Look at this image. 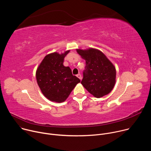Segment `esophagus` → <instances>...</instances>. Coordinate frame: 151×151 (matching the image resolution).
<instances>
[{"mask_svg": "<svg viewBox=\"0 0 151 151\" xmlns=\"http://www.w3.org/2000/svg\"><path fill=\"white\" fill-rule=\"evenodd\" d=\"M76 76H77L78 78H79V79H80V80H81V79H82V76H81V74H78V75H76Z\"/></svg>", "mask_w": 151, "mask_h": 151, "instance_id": "1", "label": "esophagus"}]
</instances>
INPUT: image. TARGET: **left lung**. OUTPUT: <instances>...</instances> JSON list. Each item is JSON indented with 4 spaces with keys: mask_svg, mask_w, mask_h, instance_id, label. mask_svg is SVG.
Masks as SVG:
<instances>
[{
    "mask_svg": "<svg viewBox=\"0 0 151 151\" xmlns=\"http://www.w3.org/2000/svg\"><path fill=\"white\" fill-rule=\"evenodd\" d=\"M76 51L86 61L81 81L84 88L97 98L109 94L116 81V69L113 64L98 50Z\"/></svg>",
    "mask_w": 151,
    "mask_h": 151,
    "instance_id": "1",
    "label": "left lung"
}]
</instances>
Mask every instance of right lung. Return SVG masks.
<instances>
[{"label": "right lung", "mask_w": 151, "mask_h": 151, "mask_svg": "<svg viewBox=\"0 0 151 151\" xmlns=\"http://www.w3.org/2000/svg\"><path fill=\"white\" fill-rule=\"evenodd\" d=\"M69 51L46 55L37 69L36 76L39 87L43 94L52 101H65L76 85L81 82L72 75L69 67L63 65L64 58Z\"/></svg>", "instance_id": "right-lung-1"}]
</instances>
